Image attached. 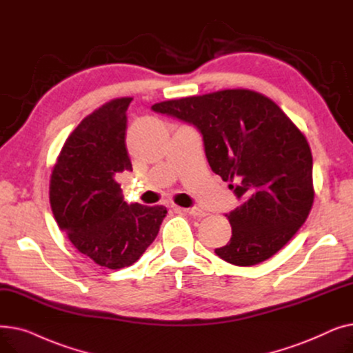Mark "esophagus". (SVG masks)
I'll return each instance as SVG.
<instances>
[{
    "label": "esophagus",
    "mask_w": 353,
    "mask_h": 353,
    "mask_svg": "<svg viewBox=\"0 0 353 353\" xmlns=\"http://www.w3.org/2000/svg\"><path fill=\"white\" fill-rule=\"evenodd\" d=\"M180 210L190 214V216H196V217H205V216H208V213L205 210H201L199 208H189V209H180Z\"/></svg>",
    "instance_id": "obj_1"
}]
</instances>
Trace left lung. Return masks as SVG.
<instances>
[{
    "label": "left lung",
    "mask_w": 353,
    "mask_h": 353,
    "mask_svg": "<svg viewBox=\"0 0 353 353\" xmlns=\"http://www.w3.org/2000/svg\"><path fill=\"white\" fill-rule=\"evenodd\" d=\"M152 110L199 130L212 170L242 201L226 214L229 243L214 253L253 266L279 252L305 223L314 196L310 147L281 107L237 88L161 101Z\"/></svg>",
    "instance_id": "1"
}]
</instances>
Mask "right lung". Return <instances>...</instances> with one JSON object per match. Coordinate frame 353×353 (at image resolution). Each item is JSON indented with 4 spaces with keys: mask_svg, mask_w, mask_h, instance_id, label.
Wrapping results in <instances>:
<instances>
[{
    "mask_svg": "<svg viewBox=\"0 0 353 353\" xmlns=\"http://www.w3.org/2000/svg\"><path fill=\"white\" fill-rule=\"evenodd\" d=\"M132 97L105 103L70 134L50 180L52 214L70 242L92 262L123 269L156 239L164 206L127 205L119 173L132 172L125 148V111Z\"/></svg>",
    "mask_w": 353,
    "mask_h": 353,
    "instance_id": "right-lung-1",
    "label": "right lung"
}]
</instances>
